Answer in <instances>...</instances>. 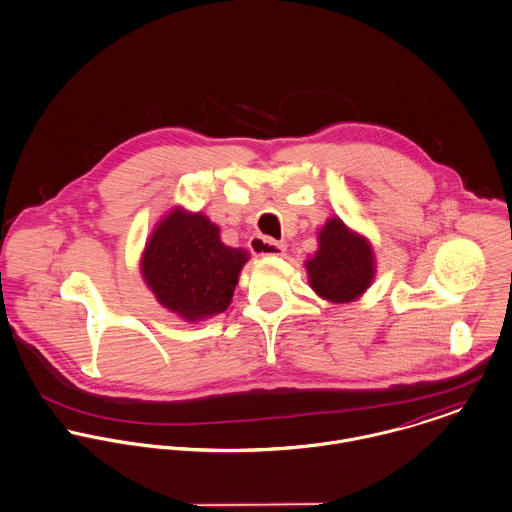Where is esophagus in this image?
I'll list each match as a JSON object with an SVG mask.
<instances>
[{
    "mask_svg": "<svg viewBox=\"0 0 512 512\" xmlns=\"http://www.w3.org/2000/svg\"><path fill=\"white\" fill-rule=\"evenodd\" d=\"M251 251L257 255H283L285 253V245L279 241H273L269 237H253L251 241Z\"/></svg>",
    "mask_w": 512,
    "mask_h": 512,
    "instance_id": "obj_1",
    "label": "esophagus"
}]
</instances>
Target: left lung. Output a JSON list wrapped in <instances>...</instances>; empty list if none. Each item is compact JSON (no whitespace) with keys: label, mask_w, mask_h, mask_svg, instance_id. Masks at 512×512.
Listing matches in <instances>:
<instances>
[{"label":"left lung","mask_w":512,"mask_h":512,"mask_svg":"<svg viewBox=\"0 0 512 512\" xmlns=\"http://www.w3.org/2000/svg\"><path fill=\"white\" fill-rule=\"evenodd\" d=\"M308 285L330 303L356 301L372 285L376 263L366 237L332 217L318 231V251L305 263Z\"/></svg>","instance_id":"left-lung-1"}]
</instances>
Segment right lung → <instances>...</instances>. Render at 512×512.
<instances>
[{
	"label": "right lung",
	"mask_w": 512,
	"mask_h": 512,
	"mask_svg": "<svg viewBox=\"0 0 512 512\" xmlns=\"http://www.w3.org/2000/svg\"><path fill=\"white\" fill-rule=\"evenodd\" d=\"M249 253L227 247L204 213L172 209L152 231L140 269L158 303L188 322L229 307Z\"/></svg>",
	"instance_id": "1"
}]
</instances>
